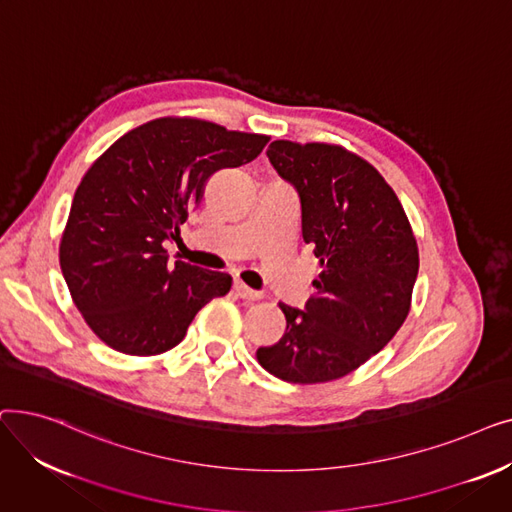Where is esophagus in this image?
Masks as SVG:
<instances>
[{
	"mask_svg": "<svg viewBox=\"0 0 512 512\" xmlns=\"http://www.w3.org/2000/svg\"><path fill=\"white\" fill-rule=\"evenodd\" d=\"M234 290L238 292V297L245 299V301L261 299V292L259 290H253V288H249L247 284H242V282H234Z\"/></svg>",
	"mask_w": 512,
	"mask_h": 512,
	"instance_id": "esophagus-1",
	"label": "esophagus"
}]
</instances>
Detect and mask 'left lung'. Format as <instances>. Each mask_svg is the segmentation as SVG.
<instances>
[{
  "label": "left lung",
  "instance_id": "obj_1",
  "mask_svg": "<svg viewBox=\"0 0 512 512\" xmlns=\"http://www.w3.org/2000/svg\"><path fill=\"white\" fill-rule=\"evenodd\" d=\"M267 157L299 195L321 274L303 309L280 303L286 332L259 346L257 361L284 382H332L380 353L407 319L417 242L390 184L351 151L274 141Z\"/></svg>",
  "mask_w": 512,
  "mask_h": 512
}]
</instances>
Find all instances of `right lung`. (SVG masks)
<instances>
[{
	"label": "right lung",
	"instance_id": "1",
	"mask_svg": "<svg viewBox=\"0 0 512 512\" xmlns=\"http://www.w3.org/2000/svg\"><path fill=\"white\" fill-rule=\"evenodd\" d=\"M265 134L205 120L159 118L126 132L78 184L60 245L76 309L114 351L149 357L182 342L201 307L224 297L232 278L170 263L164 240L220 170L253 161Z\"/></svg>",
	"mask_w": 512,
	"mask_h": 512
}]
</instances>
